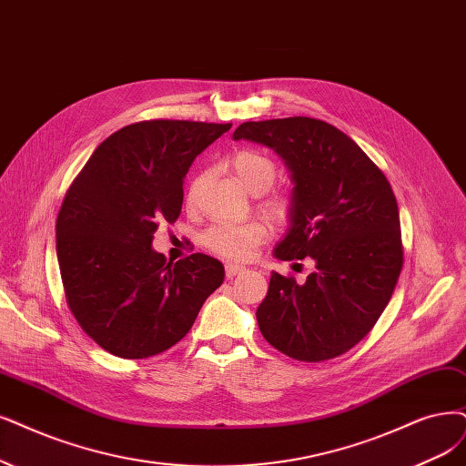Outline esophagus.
<instances>
[{"label":"esophagus","instance_id":"1","mask_svg":"<svg viewBox=\"0 0 466 466\" xmlns=\"http://www.w3.org/2000/svg\"><path fill=\"white\" fill-rule=\"evenodd\" d=\"M224 270H227V277H228V279H234V277H238L239 272H244L246 267L236 265V263H228L227 267H224Z\"/></svg>","mask_w":466,"mask_h":466}]
</instances>
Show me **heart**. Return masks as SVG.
I'll use <instances>...</instances> for the list:
<instances>
[{"label":"heart","instance_id":"b5f03b06","mask_svg":"<svg viewBox=\"0 0 466 466\" xmlns=\"http://www.w3.org/2000/svg\"><path fill=\"white\" fill-rule=\"evenodd\" d=\"M230 167L248 192L259 196L261 213L279 227L289 222L296 209V201L284 189H270L279 178V167L268 155L257 149H239L230 157ZM203 172H196L186 186V205L196 207ZM268 238L267 224L249 220L242 224H215L203 234V246L218 257L230 261H242Z\"/></svg>","mask_w":466,"mask_h":466}]
</instances>
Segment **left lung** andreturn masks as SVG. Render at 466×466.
<instances>
[{
	"label": "left lung",
	"mask_w": 466,
	"mask_h": 466,
	"mask_svg": "<svg viewBox=\"0 0 466 466\" xmlns=\"http://www.w3.org/2000/svg\"><path fill=\"white\" fill-rule=\"evenodd\" d=\"M272 147L294 180L296 209L274 249L311 257L305 284L272 272L257 309L259 330L280 353L320 363L350 351L380 319L403 267L398 201L369 155L324 120L288 116L244 123L234 140Z\"/></svg>",
	"instance_id": "obj_1"
}]
</instances>
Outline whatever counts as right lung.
Here are the masks:
<instances>
[{
  "instance_id": "add662e5",
  "label": "right lung",
  "mask_w": 466,
  "mask_h": 466,
  "mask_svg": "<svg viewBox=\"0 0 466 466\" xmlns=\"http://www.w3.org/2000/svg\"><path fill=\"white\" fill-rule=\"evenodd\" d=\"M230 127L140 120L103 140L66 189L56 224L65 299L101 350L123 359L167 351L222 284L220 261L192 253L172 265L151 239L178 218L189 165Z\"/></svg>"
}]
</instances>
